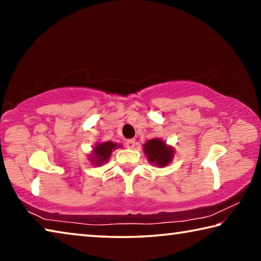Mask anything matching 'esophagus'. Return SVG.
<instances>
[{"instance_id":"34e87169","label":"esophagus","mask_w":261,"mask_h":261,"mask_svg":"<svg viewBox=\"0 0 261 261\" xmlns=\"http://www.w3.org/2000/svg\"><path fill=\"white\" fill-rule=\"evenodd\" d=\"M136 145H137V143L135 139H129V140H126V143H125V146L130 149H134L136 147Z\"/></svg>"}]
</instances>
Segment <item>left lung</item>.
<instances>
[{
    "instance_id": "8db88e82",
    "label": "left lung",
    "mask_w": 261,
    "mask_h": 261,
    "mask_svg": "<svg viewBox=\"0 0 261 261\" xmlns=\"http://www.w3.org/2000/svg\"><path fill=\"white\" fill-rule=\"evenodd\" d=\"M143 149L148 162L159 168H163L169 165L175 155L174 147L168 145L165 140L160 138L147 140L143 145Z\"/></svg>"
}]
</instances>
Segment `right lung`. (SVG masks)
<instances>
[{
	"instance_id": "obj_1",
	"label": "right lung",
	"mask_w": 261,
	"mask_h": 261,
	"mask_svg": "<svg viewBox=\"0 0 261 261\" xmlns=\"http://www.w3.org/2000/svg\"><path fill=\"white\" fill-rule=\"evenodd\" d=\"M122 145L114 143V141H105V143H98L92 149L91 154H88V160L94 166H102L109 161L112 156V152L115 149L121 148Z\"/></svg>"
}]
</instances>
